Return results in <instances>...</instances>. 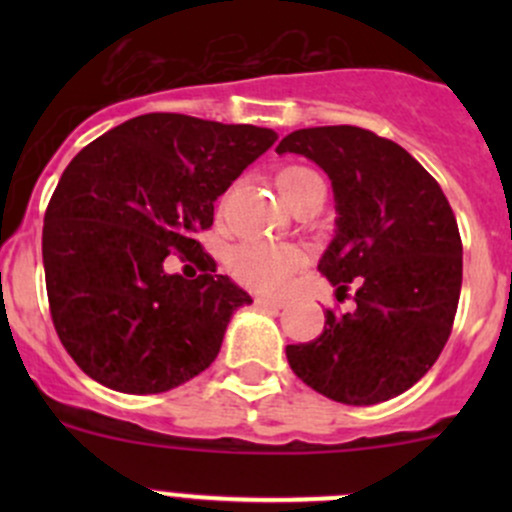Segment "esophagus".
Wrapping results in <instances>:
<instances>
[{"instance_id": "34e87169", "label": "esophagus", "mask_w": 512, "mask_h": 512, "mask_svg": "<svg viewBox=\"0 0 512 512\" xmlns=\"http://www.w3.org/2000/svg\"><path fill=\"white\" fill-rule=\"evenodd\" d=\"M255 304H257V307H262V309H282V307H285V302H282V299L260 297V294L255 297Z\"/></svg>"}]
</instances>
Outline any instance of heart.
<instances>
[{"label":"heart","instance_id":"heart-1","mask_svg":"<svg viewBox=\"0 0 512 512\" xmlns=\"http://www.w3.org/2000/svg\"><path fill=\"white\" fill-rule=\"evenodd\" d=\"M314 180H322L312 168L304 165H285L277 170L275 185L282 200L292 208L297 195ZM304 265V255L294 245H272V242H242L230 252L232 277L240 285L257 289V292L275 294L287 285L289 277Z\"/></svg>","mask_w":512,"mask_h":512}]
</instances>
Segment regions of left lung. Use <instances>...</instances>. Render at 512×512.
<instances>
[{
    "instance_id": "8db88e82",
    "label": "left lung",
    "mask_w": 512,
    "mask_h": 512,
    "mask_svg": "<svg viewBox=\"0 0 512 512\" xmlns=\"http://www.w3.org/2000/svg\"><path fill=\"white\" fill-rule=\"evenodd\" d=\"M277 153H299L329 175L337 237L319 272L352 312H324L314 342L289 344L294 374L327 399L369 406L404 394L446 347L463 280V242L441 185L399 143L356 126L289 133Z\"/></svg>"
}]
</instances>
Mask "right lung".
<instances>
[{"label": "right lung", "mask_w": 512, "mask_h": 512, "mask_svg": "<svg viewBox=\"0 0 512 512\" xmlns=\"http://www.w3.org/2000/svg\"><path fill=\"white\" fill-rule=\"evenodd\" d=\"M277 141L257 126L146 113L66 165L41 232L56 334L84 374L123 394H160L215 361L250 294L218 275L195 235L215 200ZM179 252L195 281L164 272Z\"/></svg>", "instance_id": "right-lung-1"}]
</instances>
